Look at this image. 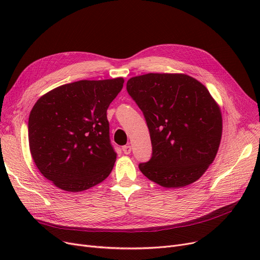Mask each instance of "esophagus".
<instances>
[{"instance_id": "34e87169", "label": "esophagus", "mask_w": 260, "mask_h": 260, "mask_svg": "<svg viewBox=\"0 0 260 260\" xmlns=\"http://www.w3.org/2000/svg\"><path fill=\"white\" fill-rule=\"evenodd\" d=\"M122 151H123V153H124L125 155H128L132 152V146L131 145H124V146L122 147Z\"/></svg>"}]
</instances>
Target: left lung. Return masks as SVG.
Wrapping results in <instances>:
<instances>
[{
  "label": "left lung",
  "instance_id": "left-lung-1",
  "mask_svg": "<svg viewBox=\"0 0 260 260\" xmlns=\"http://www.w3.org/2000/svg\"><path fill=\"white\" fill-rule=\"evenodd\" d=\"M131 97L143 112L153 155L140 163L153 182L178 188L197 181L213 163L222 135L220 107L201 82L185 74L131 78Z\"/></svg>",
  "mask_w": 260,
  "mask_h": 260
}]
</instances>
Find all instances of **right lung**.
Masks as SVG:
<instances>
[{"instance_id": "add662e5", "label": "right lung", "mask_w": 260, "mask_h": 260, "mask_svg": "<svg viewBox=\"0 0 260 260\" xmlns=\"http://www.w3.org/2000/svg\"><path fill=\"white\" fill-rule=\"evenodd\" d=\"M123 78L80 80L40 97L28 119L29 149L40 173L66 192H83L111 174L117 155L106 112Z\"/></svg>"}]
</instances>
